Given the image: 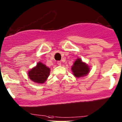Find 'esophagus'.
I'll return each instance as SVG.
<instances>
[{
	"mask_svg": "<svg viewBox=\"0 0 122 122\" xmlns=\"http://www.w3.org/2000/svg\"><path fill=\"white\" fill-rule=\"evenodd\" d=\"M57 64L58 65H61V61H57Z\"/></svg>",
	"mask_w": 122,
	"mask_h": 122,
	"instance_id": "34e87169",
	"label": "esophagus"
}]
</instances>
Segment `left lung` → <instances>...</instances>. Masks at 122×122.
I'll use <instances>...</instances> for the list:
<instances>
[{
	"label": "left lung",
	"instance_id": "1",
	"mask_svg": "<svg viewBox=\"0 0 122 122\" xmlns=\"http://www.w3.org/2000/svg\"><path fill=\"white\" fill-rule=\"evenodd\" d=\"M72 71L73 75L77 77H81L87 75L90 71L89 66L81 61V59L78 58L72 66Z\"/></svg>",
	"mask_w": 122,
	"mask_h": 122
}]
</instances>
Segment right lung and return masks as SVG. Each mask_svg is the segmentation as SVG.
<instances>
[{
  "mask_svg": "<svg viewBox=\"0 0 122 122\" xmlns=\"http://www.w3.org/2000/svg\"><path fill=\"white\" fill-rule=\"evenodd\" d=\"M50 71V68L40 62L37 64L36 66L29 71L28 76L30 79L34 82L43 83L49 77Z\"/></svg>",
  "mask_w": 122,
  "mask_h": 122,
  "instance_id": "right-lung-1",
  "label": "right lung"
}]
</instances>
